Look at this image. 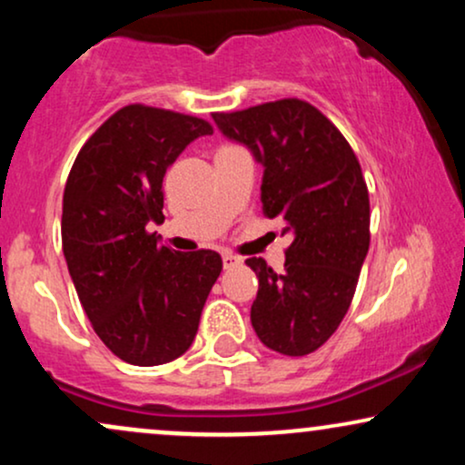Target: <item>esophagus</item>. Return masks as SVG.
I'll list each match as a JSON object with an SVG mask.
<instances>
[{
    "mask_svg": "<svg viewBox=\"0 0 465 465\" xmlns=\"http://www.w3.org/2000/svg\"><path fill=\"white\" fill-rule=\"evenodd\" d=\"M238 264H240V258H236V255L223 253V266H225V269H232V266H238Z\"/></svg>",
    "mask_w": 465,
    "mask_h": 465,
    "instance_id": "1",
    "label": "esophagus"
}]
</instances>
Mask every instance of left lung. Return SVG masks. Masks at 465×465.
Masks as SVG:
<instances>
[{
  "mask_svg": "<svg viewBox=\"0 0 465 465\" xmlns=\"http://www.w3.org/2000/svg\"><path fill=\"white\" fill-rule=\"evenodd\" d=\"M214 122L262 165L264 214L292 233L282 275L262 258L247 260L260 282L251 325L273 351L311 354L343 322L370 249L359 159L322 111L297 98L214 114Z\"/></svg>",
  "mask_w": 465,
  "mask_h": 465,
  "instance_id": "1",
  "label": "left lung"
}]
</instances>
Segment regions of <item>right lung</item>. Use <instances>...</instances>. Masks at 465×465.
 I'll use <instances>...</instances> for the list:
<instances>
[{
	"instance_id": "add662e5",
	"label": "right lung",
	"mask_w": 465,
	"mask_h": 465,
	"mask_svg": "<svg viewBox=\"0 0 465 465\" xmlns=\"http://www.w3.org/2000/svg\"><path fill=\"white\" fill-rule=\"evenodd\" d=\"M212 135L199 117L129 104L89 137L63 194L69 275L95 334L122 361L163 365L185 354L223 271L216 251L159 247L163 174L192 142Z\"/></svg>"
}]
</instances>
